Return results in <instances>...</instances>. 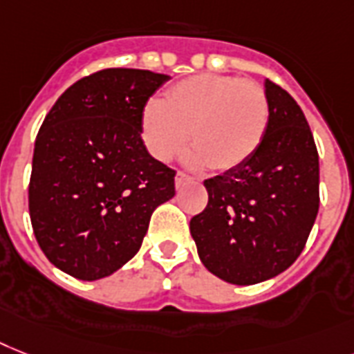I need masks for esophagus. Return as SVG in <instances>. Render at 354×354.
<instances>
[{"label":"esophagus","instance_id":"1","mask_svg":"<svg viewBox=\"0 0 354 354\" xmlns=\"http://www.w3.org/2000/svg\"><path fill=\"white\" fill-rule=\"evenodd\" d=\"M174 182H176V187L180 189V187H183L185 183H191L192 178L189 176V174H185V172H178L176 178H174Z\"/></svg>","mask_w":354,"mask_h":354}]
</instances>
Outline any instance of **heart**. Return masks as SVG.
Here are the masks:
<instances>
[{"label":"heart","instance_id":"heart-1","mask_svg":"<svg viewBox=\"0 0 354 354\" xmlns=\"http://www.w3.org/2000/svg\"><path fill=\"white\" fill-rule=\"evenodd\" d=\"M271 105L261 85L223 74L180 80L142 112L143 145L160 162L182 154L191 143L194 162L212 171L242 165L258 151L269 129Z\"/></svg>","mask_w":354,"mask_h":354}]
</instances>
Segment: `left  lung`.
<instances>
[{"mask_svg": "<svg viewBox=\"0 0 354 354\" xmlns=\"http://www.w3.org/2000/svg\"><path fill=\"white\" fill-rule=\"evenodd\" d=\"M266 93L271 118L263 142L242 165L203 182L209 202L191 218L203 266L236 286L291 267L320 207L318 151L306 116L271 80Z\"/></svg>", "mask_w": 354, "mask_h": 354, "instance_id": "8db88e82", "label": "left lung"}]
</instances>
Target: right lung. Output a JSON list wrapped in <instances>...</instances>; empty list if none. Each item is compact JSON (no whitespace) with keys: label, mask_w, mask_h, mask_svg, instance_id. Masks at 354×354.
I'll list each match as a JSON object with an SVG mask.
<instances>
[{"label":"right lung","mask_w":354,"mask_h":354,"mask_svg":"<svg viewBox=\"0 0 354 354\" xmlns=\"http://www.w3.org/2000/svg\"><path fill=\"white\" fill-rule=\"evenodd\" d=\"M167 74L103 68L57 97L36 136L28 183L34 236L50 263L100 280L142 247L176 171L151 156L142 112Z\"/></svg>","instance_id":"right-lung-1"}]
</instances>
